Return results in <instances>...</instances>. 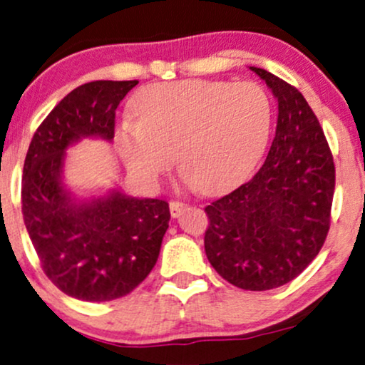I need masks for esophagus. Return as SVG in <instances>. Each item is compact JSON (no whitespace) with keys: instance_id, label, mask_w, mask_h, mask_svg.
<instances>
[{"instance_id":"1","label":"esophagus","mask_w":365,"mask_h":365,"mask_svg":"<svg viewBox=\"0 0 365 365\" xmlns=\"http://www.w3.org/2000/svg\"><path fill=\"white\" fill-rule=\"evenodd\" d=\"M185 207H187V203H183V202H175V200L170 202V213H172L173 218H177V217H180V213L185 210Z\"/></svg>"}]
</instances>
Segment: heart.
I'll return each instance as SVG.
<instances>
[{"mask_svg":"<svg viewBox=\"0 0 365 365\" xmlns=\"http://www.w3.org/2000/svg\"><path fill=\"white\" fill-rule=\"evenodd\" d=\"M137 121L116 133V150L135 178L153 185L173 163L203 193L239 183L269 143L274 108L254 81L180 80L140 90Z\"/></svg>","mask_w":365,"mask_h":365,"instance_id":"obj_1","label":"heart"}]
</instances>
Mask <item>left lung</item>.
I'll return each instance as SVG.
<instances>
[{"mask_svg":"<svg viewBox=\"0 0 365 365\" xmlns=\"http://www.w3.org/2000/svg\"><path fill=\"white\" fill-rule=\"evenodd\" d=\"M279 103L275 138L249 182L205 207V254L227 282L270 290L302 274L330 227L335 167L317 116L302 93L250 66Z\"/></svg>","mask_w":365,"mask_h":365,"instance_id":"obj_1","label":"left lung"}]
</instances>
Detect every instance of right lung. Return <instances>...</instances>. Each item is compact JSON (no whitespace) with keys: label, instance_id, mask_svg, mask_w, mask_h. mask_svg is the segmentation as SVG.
Wrapping results in <instances>:
<instances>
[{"label":"right lung","instance_id":"add662e5","mask_svg":"<svg viewBox=\"0 0 365 365\" xmlns=\"http://www.w3.org/2000/svg\"><path fill=\"white\" fill-rule=\"evenodd\" d=\"M138 81L100 80L68 93L33 135L23 167L21 210L48 279L85 302L120 299L157 264L170 208L118 188L78 198L63 182L66 150L115 137V110Z\"/></svg>","mask_w":365,"mask_h":365}]
</instances>
